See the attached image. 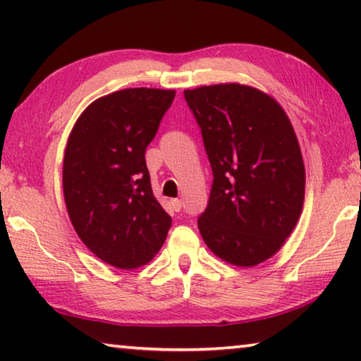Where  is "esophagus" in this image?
I'll use <instances>...</instances> for the list:
<instances>
[{
    "label": "esophagus",
    "mask_w": 361,
    "mask_h": 361,
    "mask_svg": "<svg viewBox=\"0 0 361 361\" xmlns=\"http://www.w3.org/2000/svg\"><path fill=\"white\" fill-rule=\"evenodd\" d=\"M170 205H172V209L175 210V212H180L181 210V200L180 199H173V200H170Z\"/></svg>",
    "instance_id": "1"
}]
</instances>
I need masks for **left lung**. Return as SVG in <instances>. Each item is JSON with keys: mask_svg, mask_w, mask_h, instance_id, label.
I'll list each match as a JSON object with an SVG mask.
<instances>
[{"mask_svg": "<svg viewBox=\"0 0 361 361\" xmlns=\"http://www.w3.org/2000/svg\"><path fill=\"white\" fill-rule=\"evenodd\" d=\"M200 127L213 185L197 219L213 253L252 267L276 255L304 204L305 170L283 108L261 90L229 82L185 90Z\"/></svg>", "mask_w": 361, "mask_h": 361, "instance_id": "1", "label": "left lung"}]
</instances>
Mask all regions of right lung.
<instances>
[{"instance_id":"add662e5","label":"right lung","mask_w":361,"mask_h":361,"mask_svg":"<svg viewBox=\"0 0 361 361\" xmlns=\"http://www.w3.org/2000/svg\"><path fill=\"white\" fill-rule=\"evenodd\" d=\"M175 90L124 89L79 116L63 157V195L79 239L97 258L133 269L154 258L172 218L151 189L145 151Z\"/></svg>"}]
</instances>
